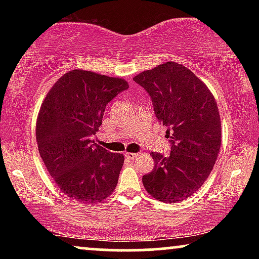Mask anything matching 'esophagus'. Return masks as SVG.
I'll return each instance as SVG.
<instances>
[{
    "instance_id": "esophagus-1",
    "label": "esophagus",
    "mask_w": 259,
    "mask_h": 259,
    "mask_svg": "<svg viewBox=\"0 0 259 259\" xmlns=\"http://www.w3.org/2000/svg\"><path fill=\"white\" fill-rule=\"evenodd\" d=\"M138 153H131V152H127L126 153V158L130 159V160H134V159L138 158Z\"/></svg>"
}]
</instances>
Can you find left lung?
Instances as JSON below:
<instances>
[{"mask_svg":"<svg viewBox=\"0 0 259 259\" xmlns=\"http://www.w3.org/2000/svg\"><path fill=\"white\" fill-rule=\"evenodd\" d=\"M133 80L150 94L171 143L167 157L152 152L154 167L143 184L159 201L178 203L200 189L217 160L222 143L217 104L206 84L177 62L161 63Z\"/></svg>","mask_w":259,"mask_h":259,"instance_id":"left-lung-1","label":"left lung"}]
</instances>
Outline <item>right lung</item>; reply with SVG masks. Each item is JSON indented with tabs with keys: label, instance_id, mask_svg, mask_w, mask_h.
<instances>
[{
	"label": "right lung",
	"instance_id": "obj_1",
	"mask_svg": "<svg viewBox=\"0 0 259 259\" xmlns=\"http://www.w3.org/2000/svg\"><path fill=\"white\" fill-rule=\"evenodd\" d=\"M127 88L120 77L74 69L46 95L36 121L38 152L67 197L93 204L114 191L125 158L95 144L92 137L108 102Z\"/></svg>",
	"mask_w": 259,
	"mask_h": 259
}]
</instances>
